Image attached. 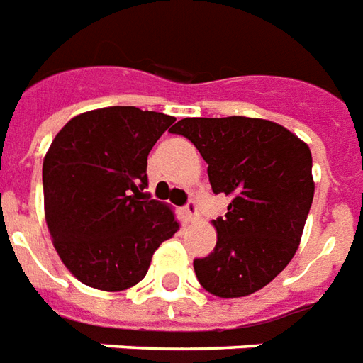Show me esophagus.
<instances>
[{
  "label": "esophagus",
  "mask_w": 363,
  "mask_h": 363,
  "mask_svg": "<svg viewBox=\"0 0 363 363\" xmlns=\"http://www.w3.org/2000/svg\"><path fill=\"white\" fill-rule=\"evenodd\" d=\"M184 213H186V218L189 223H195L197 218H199V209H197V203L195 201H189L184 207Z\"/></svg>",
  "instance_id": "34e87169"
}]
</instances>
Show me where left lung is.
<instances>
[{
    "mask_svg": "<svg viewBox=\"0 0 363 363\" xmlns=\"http://www.w3.org/2000/svg\"><path fill=\"white\" fill-rule=\"evenodd\" d=\"M172 133L189 138L207 162L213 194L230 197L227 215L213 220L215 248L194 259L195 276L223 299L258 291L299 246L315 195L309 146L277 123L250 117H189Z\"/></svg>",
    "mask_w": 363,
    "mask_h": 363,
    "instance_id": "left-lung-1",
    "label": "left lung"
}]
</instances>
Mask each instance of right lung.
<instances>
[{"instance_id":"right-lung-1","label":"right lung","mask_w":363,"mask_h":363,"mask_svg":"<svg viewBox=\"0 0 363 363\" xmlns=\"http://www.w3.org/2000/svg\"><path fill=\"white\" fill-rule=\"evenodd\" d=\"M174 117L104 107L70 119L43 162L45 218L64 266L101 291L136 285L179 223L148 199L146 164Z\"/></svg>"}]
</instances>
